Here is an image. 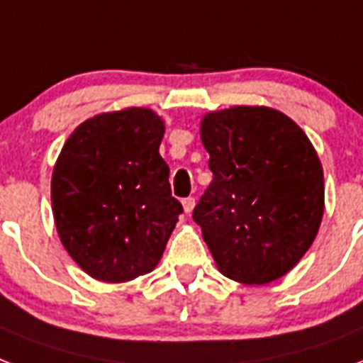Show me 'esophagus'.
<instances>
[{
	"mask_svg": "<svg viewBox=\"0 0 363 363\" xmlns=\"http://www.w3.org/2000/svg\"><path fill=\"white\" fill-rule=\"evenodd\" d=\"M182 204H184V212L191 213L193 212V208H195V199H193V196H187V199L182 201Z\"/></svg>",
	"mask_w": 363,
	"mask_h": 363,
	"instance_id": "esophagus-1",
	"label": "esophagus"
}]
</instances>
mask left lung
<instances>
[{
    "instance_id": "8db88e82",
    "label": "left lung",
    "mask_w": 363,
    "mask_h": 363,
    "mask_svg": "<svg viewBox=\"0 0 363 363\" xmlns=\"http://www.w3.org/2000/svg\"><path fill=\"white\" fill-rule=\"evenodd\" d=\"M213 172L193 212L216 267L261 286L299 263L324 216V170L303 128L278 109L233 106L201 121Z\"/></svg>"
}]
</instances>
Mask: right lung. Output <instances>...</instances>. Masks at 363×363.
<instances>
[{
  "label": "right lung",
  "mask_w": 363,
  "mask_h": 363,
  "mask_svg": "<svg viewBox=\"0 0 363 363\" xmlns=\"http://www.w3.org/2000/svg\"><path fill=\"white\" fill-rule=\"evenodd\" d=\"M164 121L125 108L83 121L50 179L55 225L69 257L100 282L119 284L159 265L182 204L159 155Z\"/></svg>",
  "instance_id": "1"
}]
</instances>
